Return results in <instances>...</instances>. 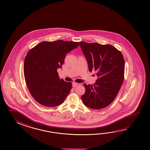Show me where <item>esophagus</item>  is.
I'll return each mask as SVG.
<instances>
[{"label":"esophagus","instance_id":"1","mask_svg":"<svg viewBox=\"0 0 150 150\" xmlns=\"http://www.w3.org/2000/svg\"><path fill=\"white\" fill-rule=\"evenodd\" d=\"M77 85H78V83H77L76 82H73V83H72V86H73V88H75Z\"/></svg>","mask_w":150,"mask_h":150}]
</instances>
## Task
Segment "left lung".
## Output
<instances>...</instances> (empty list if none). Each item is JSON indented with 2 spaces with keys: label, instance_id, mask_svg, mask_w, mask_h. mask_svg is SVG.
Wrapping results in <instances>:
<instances>
[{
  "label": "left lung",
  "instance_id": "obj_1",
  "mask_svg": "<svg viewBox=\"0 0 150 150\" xmlns=\"http://www.w3.org/2000/svg\"><path fill=\"white\" fill-rule=\"evenodd\" d=\"M88 62L89 71H96L93 84H84L83 103L93 109H101L111 104L118 93L124 79L125 62L122 52L110 45L79 42Z\"/></svg>",
  "mask_w": 150,
  "mask_h": 150
}]
</instances>
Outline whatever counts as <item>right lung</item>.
<instances>
[{
	"label": "right lung",
	"instance_id": "1",
	"mask_svg": "<svg viewBox=\"0 0 150 150\" xmlns=\"http://www.w3.org/2000/svg\"><path fill=\"white\" fill-rule=\"evenodd\" d=\"M79 43L62 40L43 41L28 51L24 63V75L30 93L36 101L48 107L61 105L72 88L71 82L60 79L66 54Z\"/></svg>",
	"mask_w": 150,
	"mask_h": 150
}]
</instances>
